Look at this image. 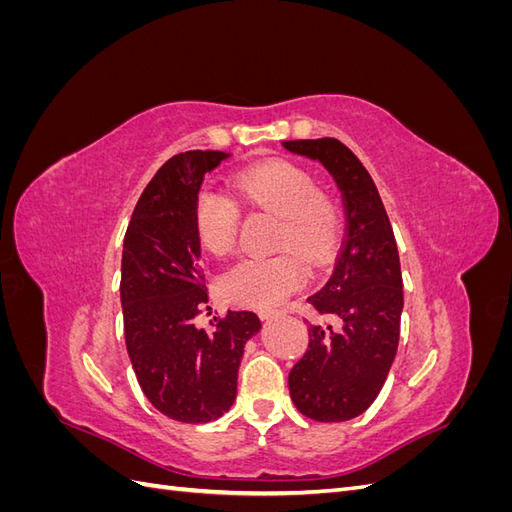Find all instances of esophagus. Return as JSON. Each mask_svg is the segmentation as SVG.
<instances>
[{
	"label": "esophagus",
	"mask_w": 512,
	"mask_h": 512,
	"mask_svg": "<svg viewBox=\"0 0 512 512\" xmlns=\"http://www.w3.org/2000/svg\"><path fill=\"white\" fill-rule=\"evenodd\" d=\"M258 316H260V320H269V318L277 316V312H273V309H260Z\"/></svg>",
	"instance_id": "obj_1"
}]
</instances>
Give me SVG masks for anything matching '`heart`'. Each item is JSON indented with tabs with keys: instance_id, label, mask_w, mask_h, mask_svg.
<instances>
[{
	"instance_id": "1",
	"label": "heart",
	"mask_w": 512,
	"mask_h": 512,
	"mask_svg": "<svg viewBox=\"0 0 512 512\" xmlns=\"http://www.w3.org/2000/svg\"><path fill=\"white\" fill-rule=\"evenodd\" d=\"M235 190L243 203L277 213L275 245L301 254L320 265L335 250L342 215L335 200L316 188L314 177L288 160H267L241 170ZM241 224L239 205L218 190H203L194 203V228L200 245L213 256H228L237 247ZM305 267L299 256L245 258L222 277V292L230 303L256 309H273L288 294L305 284Z\"/></svg>"
}]
</instances>
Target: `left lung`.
<instances>
[{
  "label": "left lung",
  "mask_w": 512,
  "mask_h": 512,
  "mask_svg": "<svg viewBox=\"0 0 512 512\" xmlns=\"http://www.w3.org/2000/svg\"><path fill=\"white\" fill-rule=\"evenodd\" d=\"M282 145L327 168L346 207V239L333 273L307 299L339 327L309 324V346L288 376L301 414L342 423L374 404L395 361L404 309L397 243L374 179L344 143L316 138Z\"/></svg>",
  "instance_id": "8db88e82"
}]
</instances>
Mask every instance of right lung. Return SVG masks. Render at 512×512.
<instances>
[{"mask_svg":"<svg viewBox=\"0 0 512 512\" xmlns=\"http://www.w3.org/2000/svg\"><path fill=\"white\" fill-rule=\"evenodd\" d=\"M230 153L185 151L149 181L132 213L121 256L126 348L151 406L179 423H209L230 410L254 312H228L198 329L207 303L194 203L207 173Z\"/></svg>","mask_w":512,"mask_h":512,"instance_id":"obj_1","label":"right lung"}]
</instances>
